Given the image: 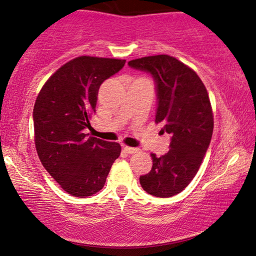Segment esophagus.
Returning a JSON list of instances; mask_svg holds the SVG:
<instances>
[{
    "mask_svg": "<svg viewBox=\"0 0 256 256\" xmlns=\"http://www.w3.org/2000/svg\"><path fill=\"white\" fill-rule=\"evenodd\" d=\"M124 150L127 154H129V155H130V154H135V152H138L140 149H138V148H132V146H124Z\"/></svg>",
    "mask_w": 256,
    "mask_h": 256,
    "instance_id": "obj_1",
    "label": "esophagus"
}]
</instances>
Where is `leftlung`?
I'll return each mask as SVG.
<instances>
[{
  "instance_id": "obj_1",
  "label": "left lung",
  "mask_w": 256,
  "mask_h": 256,
  "mask_svg": "<svg viewBox=\"0 0 256 256\" xmlns=\"http://www.w3.org/2000/svg\"><path fill=\"white\" fill-rule=\"evenodd\" d=\"M128 65L152 74L155 122L171 136L169 152L160 157L152 154V170L140 177V183L149 194L172 197L194 180L211 142L213 113L208 90L194 70L171 56L143 57Z\"/></svg>"
}]
</instances>
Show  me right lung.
<instances>
[{"instance_id":"right-lung-1","label":"right lung","mask_w":256,"mask_h":256,"mask_svg":"<svg viewBox=\"0 0 256 256\" xmlns=\"http://www.w3.org/2000/svg\"><path fill=\"white\" fill-rule=\"evenodd\" d=\"M126 60L82 56L42 87L34 107V144L42 164L62 190L79 198L104 188L121 146L84 132L96 113L98 92Z\"/></svg>"}]
</instances>
